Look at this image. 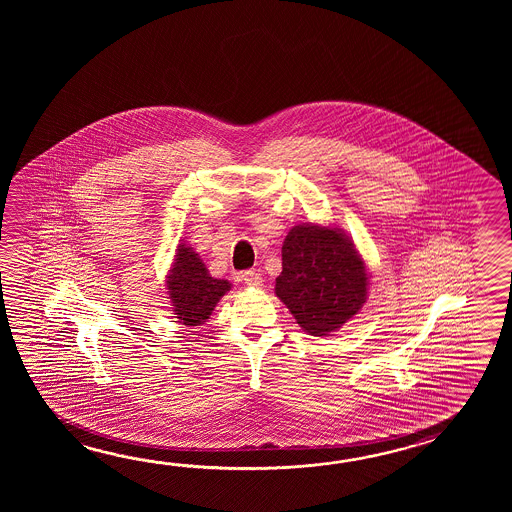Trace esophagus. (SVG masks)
Instances as JSON below:
<instances>
[{
  "label": "esophagus",
  "mask_w": 512,
  "mask_h": 512,
  "mask_svg": "<svg viewBox=\"0 0 512 512\" xmlns=\"http://www.w3.org/2000/svg\"><path fill=\"white\" fill-rule=\"evenodd\" d=\"M241 278H243V282L247 283V285H252V287L261 285V282H263L260 272L256 271H245L241 274Z\"/></svg>",
  "instance_id": "1"
}]
</instances>
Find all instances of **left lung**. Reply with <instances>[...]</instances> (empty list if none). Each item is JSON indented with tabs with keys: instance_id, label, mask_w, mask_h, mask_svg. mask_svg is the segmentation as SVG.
Wrapping results in <instances>:
<instances>
[{
	"instance_id": "obj_1",
	"label": "left lung",
	"mask_w": 512,
	"mask_h": 512,
	"mask_svg": "<svg viewBox=\"0 0 512 512\" xmlns=\"http://www.w3.org/2000/svg\"><path fill=\"white\" fill-rule=\"evenodd\" d=\"M370 274L344 230L302 223L282 247L274 293L313 337L337 331L366 304Z\"/></svg>"
}]
</instances>
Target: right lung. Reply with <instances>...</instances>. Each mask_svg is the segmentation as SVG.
I'll use <instances>...</instances> for the list:
<instances>
[{
  "mask_svg": "<svg viewBox=\"0 0 512 512\" xmlns=\"http://www.w3.org/2000/svg\"><path fill=\"white\" fill-rule=\"evenodd\" d=\"M166 287L175 318L190 327L207 322L221 296L229 293L230 282L210 276L199 254L185 243H179L174 265L166 276Z\"/></svg>",
  "mask_w": 512,
  "mask_h": 512,
  "instance_id": "add662e5",
  "label": "right lung"
}]
</instances>
